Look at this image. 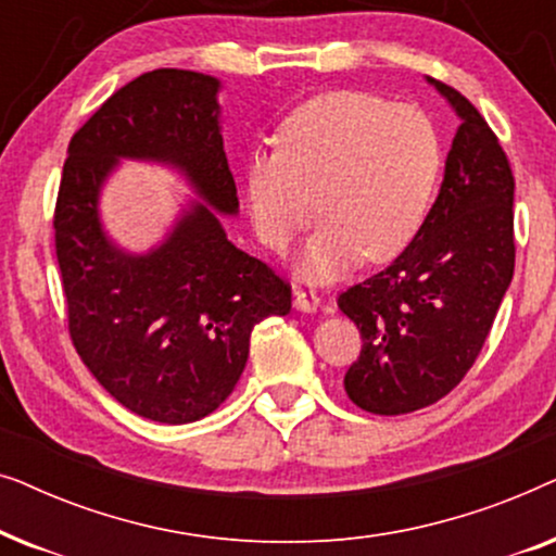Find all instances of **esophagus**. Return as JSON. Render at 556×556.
<instances>
[{"label":"esophagus","instance_id":"1","mask_svg":"<svg viewBox=\"0 0 556 556\" xmlns=\"http://www.w3.org/2000/svg\"><path fill=\"white\" fill-rule=\"evenodd\" d=\"M293 306L303 311V314H316L318 306H321V299L314 291H295Z\"/></svg>","mask_w":556,"mask_h":556}]
</instances>
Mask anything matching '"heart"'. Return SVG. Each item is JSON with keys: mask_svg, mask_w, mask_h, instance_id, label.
<instances>
[{"mask_svg": "<svg viewBox=\"0 0 556 556\" xmlns=\"http://www.w3.org/2000/svg\"><path fill=\"white\" fill-rule=\"evenodd\" d=\"M276 141L248 156V212L273 253L314 212L324 217L301 250V278L329 283L362 257L382 265L413 245L443 169L438 131L420 109L367 93L316 96L288 113Z\"/></svg>", "mask_w": 556, "mask_h": 556, "instance_id": "1", "label": "heart"}]
</instances>
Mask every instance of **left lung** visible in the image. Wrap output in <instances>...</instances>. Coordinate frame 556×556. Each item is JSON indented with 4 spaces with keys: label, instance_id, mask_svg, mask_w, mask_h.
<instances>
[{
    "label": "left lung",
    "instance_id": "left-lung-1",
    "mask_svg": "<svg viewBox=\"0 0 556 556\" xmlns=\"http://www.w3.org/2000/svg\"><path fill=\"white\" fill-rule=\"evenodd\" d=\"M460 118L438 200L405 253L339 295L362 333L344 377L356 407L405 415L445 397L473 367L514 278V174L473 103L435 78Z\"/></svg>",
    "mask_w": 556,
    "mask_h": 556
}]
</instances>
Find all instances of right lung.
Segmentation results:
<instances>
[{
  "label": "right lung",
  "instance_id": "1",
  "mask_svg": "<svg viewBox=\"0 0 556 556\" xmlns=\"http://www.w3.org/2000/svg\"><path fill=\"white\" fill-rule=\"evenodd\" d=\"M219 88L212 75L162 67L116 90L73 136L55 207L83 364L126 409L166 425L215 413L245 369L255 324L291 311V286L219 223L240 212ZM126 157L169 165L198 194L147 254L121 249L100 217L104 181Z\"/></svg>",
  "mask_w": 556,
  "mask_h": 556
}]
</instances>
